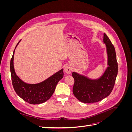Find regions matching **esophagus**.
<instances>
[{"mask_svg": "<svg viewBox=\"0 0 132 132\" xmlns=\"http://www.w3.org/2000/svg\"><path fill=\"white\" fill-rule=\"evenodd\" d=\"M64 72L66 74H71V71H72V68H71L70 65H67L64 67Z\"/></svg>", "mask_w": 132, "mask_h": 132, "instance_id": "esophagus-1", "label": "esophagus"}]
</instances>
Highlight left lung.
Here are the masks:
<instances>
[{
    "mask_svg": "<svg viewBox=\"0 0 132 132\" xmlns=\"http://www.w3.org/2000/svg\"><path fill=\"white\" fill-rule=\"evenodd\" d=\"M103 42L106 48L108 67L100 77L91 79L77 72L72 73L74 79L73 94L82 102L90 103L101 101L111 94L114 87L118 73L116 51L106 34H103Z\"/></svg>",
    "mask_w": 132,
    "mask_h": 132,
    "instance_id": "obj_1",
    "label": "left lung"
}]
</instances>
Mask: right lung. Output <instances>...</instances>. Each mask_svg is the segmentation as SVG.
<instances>
[{
  "mask_svg": "<svg viewBox=\"0 0 132 132\" xmlns=\"http://www.w3.org/2000/svg\"><path fill=\"white\" fill-rule=\"evenodd\" d=\"M16 46L10 61V72L14 89L19 96L30 104H39L47 101L53 95L58 81L63 77V69L59 70L45 80L37 84H29L20 78L15 73L14 58Z\"/></svg>",
  "mask_w": 132,
  "mask_h": 132,
  "instance_id": "add662e5",
  "label": "right lung"
}]
</instances>
